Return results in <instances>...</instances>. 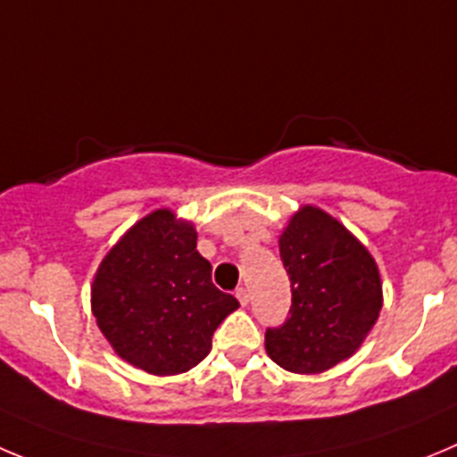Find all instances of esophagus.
I'll list each match as a JSON object with an SVG mask.
<instances>
[{
    "instance_id": "obj_1",
    "label": "esophagus",
    "mask_w": 457,
    "mask_h": 457,
    "mask_svg": "<svg viewBox=\"0 0 457 457\" xmlns=\"http://www.w3.org/2000/svg\"><path fill=\"white\" fill-rule=\"evenodd\" d=\"M237 300L241 302V306H248L250 304V293L245 288H238L237 291Z\"/></svg>"
}]
</instances>
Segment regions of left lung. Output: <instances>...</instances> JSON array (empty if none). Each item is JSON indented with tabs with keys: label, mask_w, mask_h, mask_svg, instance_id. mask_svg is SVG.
Returning <instances> with one entry per match:
<instances>
[{
	"label": "left lung",
	"mask_w": 457,
	"mask_h": 457,
	"mask_svg": "<svg viewBox=\"0 0 457 457\" xmlns=\"http://www.w3.org/2000/svg\"><path fill=\"white\" fill-rule=\"evenodd\" d=\"M291 279V318L266 331V352L279 368L320 374L365 343L383 306L378 266L338 219L302 204L279 234Z\"/></svg>",
	"instance_id": "1"
}]
</instances>
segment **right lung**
Segmentation results:
<instances>
[{"label":"right lung","instance_id":"right-lung-1","mask_svg":"<svg viewBox=\"0 0 457 457\" xmlns=\"http://www.w3.org/2000/svg\"><path fill=\"white\" fill-rule=\"evenodd\" d=\"M191 220L169 207L139 219L94 272L92 313L119 358L155 377L189 372L238 309L212 284Z\"/></svg>","mask_w":457,"mask_h":457}]
</instances>
